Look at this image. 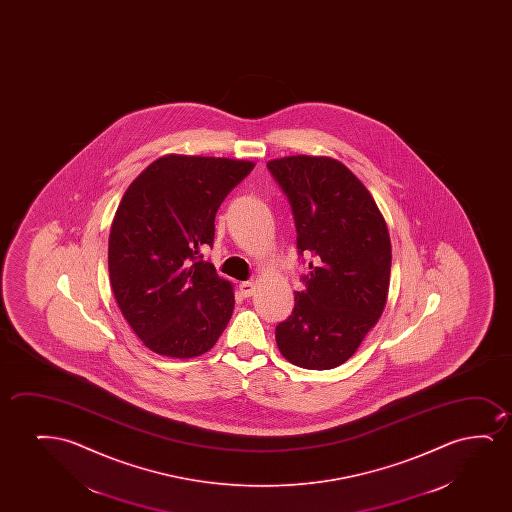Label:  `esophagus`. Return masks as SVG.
I'll use <instances>...</instances> for the list:
<instances>
[{
	"label": "esophagus",
	"mask_w": 512,
	"mask_h": 512,
	"mask_svg": "<svg viewBox=\"0 0 512 512\" xmlns=\"http://www.w3.org/2000/svg\"><path fill=\"white\" fill-rule=\"evenodd\" d=\"M239 292L243 297H250L255 292V283L253 281H243V283H239Z\"/></svg>",
	"instance_id": "obj_1"
}]
</instances>
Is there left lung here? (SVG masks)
Masks as SVG:
<instances>
[{
    "mask_svg": "<svg viewBox=\"0 0 512 512\" xmlns=\"http://www.w3.org/2000/svg\"><path fill=\"white\" fill-rule=\"evenodd\" d=\"M267 168L292 206L299 255L313 259L292 315L276 327V344L302 369H334L385 309L392 269L385 218L364 183L336 159L292 155Z\"/></svg>",
    "mask_w": 512,
    "mask_h": 512,
    "instance_id": "8db88e82",
    "label": "left lung"
}]
</instances>
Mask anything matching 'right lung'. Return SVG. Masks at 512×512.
<instances>
[{"label":"right lung","instance_id":"add662e5","mask_svg":"<svg viewBox=\"0 0 512 512\" xmlns=\"http://www.w3.org/2000/svg\"><path fill=\"white\" fill-rule=\"evenodd\" d=\"M253 166L164 155L127 187L108 239V271L122 315L148 350L199 357L231 320V281L201 250L213 246L217 210Z\"/></svg>","mask_w":512,"mask_h":512}]
</instances>
